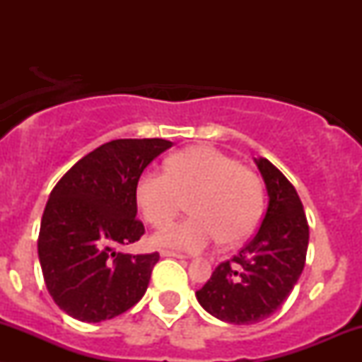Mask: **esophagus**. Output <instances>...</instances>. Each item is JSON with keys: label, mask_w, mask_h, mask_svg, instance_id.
Returning a JSON list of instances; mask_svg holds the SVG:
<instances>
[{"label": "esophagus", "mask_w": 362, "mask_h": 362, "mask_svg": "<svg viewBox=\"0 0 362 362\" xmlns=\"http://www.w3.org/2000/svg\"><path fill=\"white\" fill-rule=\"evenodd\" d=\"M161 257H173V259H185V255L178 252H172V250H161Z\"/></svg>", "instance_id": "1"}]
</instances>
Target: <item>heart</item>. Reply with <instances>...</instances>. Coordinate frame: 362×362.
Returning <instances> with one entry per match:
<instances>
[{
  "label": "heart",
  "mask_w": 362,
  "mask_h": 362,
  "mask_svg": "<svg viewBox=\"0 0 362 362\" xmlns=\"http://www.w3.org/2000/svg\"><path fill=\"white\" fill-rule=\"evenodd\" d=\"M189 198L194 216L158 231V247L199 252L221 238L240 243L255 231L264 211L259 175L211 146L170 156L167 172L146 170L136 185L141 214L156 228L173 221Z\"/></svg>",
  "instance_id": "obj_1"
}]
</instances>
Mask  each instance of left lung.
<instances>
[{"mask_svg": "<svg viewBox=\"0 0 362 362\" xmlns=\"http://www.w3.org/2000/svg\"><path fill=\"white\" fill-rule=\"evenodd\" d=\"M255 165L269 195L259 231L195 293L207 313L235 325L262 322L281 308L300 279L310 240L293 184L265 158H255Z\"/></svg>", "mask_w": 362, "mask_h": 362, "instance_id": "obj_1", "label": "left lung"}]
</instances>
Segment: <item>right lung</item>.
I'll return each instance as SVG.
<instances>
[{"mask_svg": "<svg viewBox=\"0 0 362 362\" xmlns=\"http://www.w3.org/2000/svg\"><path fill=\"white\" fill-rule=\"evenodd\" d=\"M167 139H115L74 163L45 204L37 248L49 294L69 317L97 323L124 313L146 293L160 253L131 255L144 235L136 185Z\"/></svg>", "mask_w": 362, "mask_h": 362, "instance_id": "add662e5", "label": "right lung"}]
</instances>
